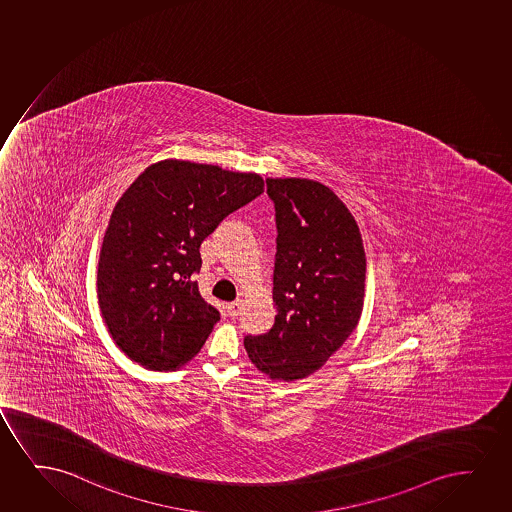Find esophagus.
Wrapping results in <instances>:
<instances>
[{"instance_id": "obj_1", "label": "esophagus", "mask_w": 512, "mask_h": 512, "mask_svg": "<svg viewBox=\"0 0 512 512\" xmlns=\"http://www.w3.org/2000/svg\"><path fill=\"white\" fill-rule=\"evenodd\" d=\"M228 308V315L232 318L239 317L240 310H242V301L240 299H237V301H233V303H230V305L227 306Z\"/></svg>"}]
</instances>
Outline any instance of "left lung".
<instances>
[{"label": "left lung", "instance_id": "left-lung-1", "mask_svg": "<svg viewBox=\"0 0 512 512\" xmlns=\"http://www.w3.org/2000/svg\"><path fill=\"white\" fill-rule=\"evenodd\" d=\"M275 204V324L244 339L254 367L292 382L324 367L355 330L363 310L365 251L350 209L308 178H266Z\"/></svg>", "mask_w": 512, "mask_h": 512}]
</instances>
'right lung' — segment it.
<instances>
[{
    "mask_svg": "<svg viewBox=\"0 0 512 512\" xmlns=\"http://www.w3.org/2000/svg\"><path fill=\"white\" fill-rule=\"evenodd\" d=\"M256 173L164 159L117 201L100 249L98 305L119 350L149 370L190 362L220 320L194 273L220 221L265 190Z\"/></svg>",
    "mask_w": 512,
    "mask_h": 512,
    "instance_id": "add662e5",
    "label": "right lung"
}]
</instances>
